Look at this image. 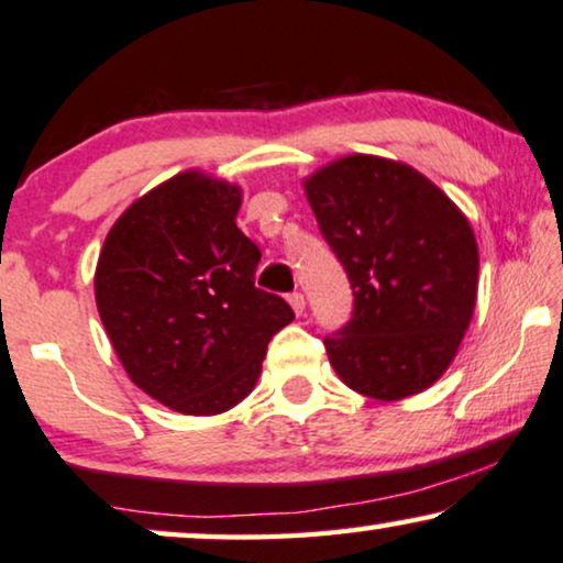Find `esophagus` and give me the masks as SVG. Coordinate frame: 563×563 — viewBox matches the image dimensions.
I'll return each mask as SVG.
<instances>
[{"label":"esophagus","instance_id":"obj_1","mask_svg":"<svg viewBox=\"0 0 563 563\" xmlns=\"http://www.w3.org/2000/svg\"><path fill=\"white\" fill-rule=\"evenodd\" d=\"M288 301H290V306H294V311L298 313V317H301V313L306 311V298H303V294H298V290H296V294L288 296Z\"/></svg>","mask_w":563,"mask_h":563}]
</instances>
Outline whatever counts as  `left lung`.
<instances>
[{
	"instance_id": "1",
	"label": "left lung",
	"mask_w": 563,
	"mask_h": 563,
	"mask_svg": "<svg viewBox=\"0 0 563 563\" xmlns=\"http://www.w3.org/2000/svg\"><path fill=\"white\" fill-rule=\"evenodd\" d=\"M319 231L352 288L324 336L352 391L396 401L443 376L476 303L478 250L466 216L407 164L344 156L306 179Z\"/></svg>"
}]
</instances>
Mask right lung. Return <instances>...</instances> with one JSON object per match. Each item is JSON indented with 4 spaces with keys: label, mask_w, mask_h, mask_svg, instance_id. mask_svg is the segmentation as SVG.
<instances>
[{
    "label": "right lung",
    "mask_w": 563,
    "mask_h": 563,
    "mask_svg": "<svg viewBox=\"0 0 563 563\" xmlns=\"http://www.w3.org/2000/svg\"><path fill=\"white\" fill-rule=\"evenodd\" d=\"M242 192L183 172L110 229L97 309L133 384L183 415H219L257 384L267 342L294 321L254 286L260 246L236 227Z\"/></svg>",
    "instance_id": "obj_1"
}]
</instances>
